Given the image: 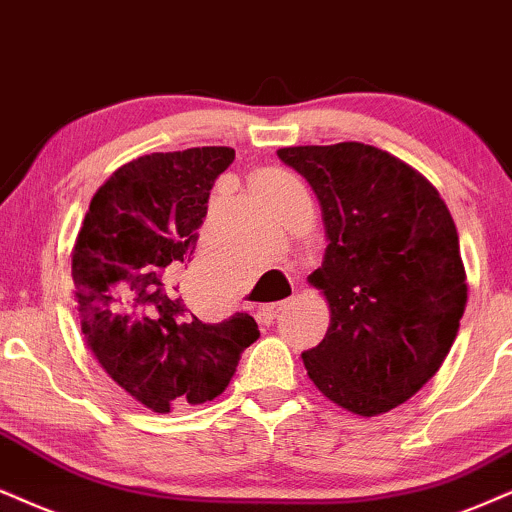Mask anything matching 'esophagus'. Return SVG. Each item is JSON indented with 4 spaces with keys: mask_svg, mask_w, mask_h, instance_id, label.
<instances>
[{
    "mask_svg": "<svg viewBox=\"0 0 512 512\" xmlns=\"http://www.w3.org/2000/svg\"><path fill=\"white\" fill-rule=\"evenodd\" d=\"M285 306H287V301H275V304H266V306H263L261 313H258V315H261L263 323L270 325V323H275L277 315L285 311Z\"/></svg>",
    "mask_w": 512,
    "mask_h": 512,
    "instance_id": "34e87169",
    "label": "esophagus"
}]
</instances>
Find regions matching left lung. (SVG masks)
I'll list each match as a JSON object with an SVG mask.
<instances>
[{
  "label": "left lung",
  "instance_id": "obj_1",
  "mask_svg": "<svg viewBox=\"0 0 512 512\" xmlns=\"http://www.w3.org/2000/svg\"><path fill=\"white\" fill-rule=\"evenodd\" d=\"M323 211V268L308 277L330 301L325 339L301 353L315 387L356 415L406 403L456 339L468 282L458 232L418 170L361 142L277 151Z\"/></svg>",
  "mask_w": 512,
  "mask_h": 512
}]
</instances>
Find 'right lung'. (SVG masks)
Masks as SVG:
<instances>
[{
  "label": "right lung",
  "instance_id": "1",
  "mask_svg": "<svg viewBox=\"0 0 512 512\" xmlns=\"http://www.w3.org/2000/svg\"><path fill=\"white\" fill-rule=\"evenodd\" d=\"M232 161L230 147L140 156L99 187L78 232L73 285L87 346L154 413L223 394L261 334L244 311L204 323L166 285L197 249L211 189Z\"/></svg>",
  "mask_w": 512,
  "mask_h": 512
}]
</instances>
